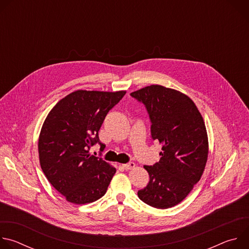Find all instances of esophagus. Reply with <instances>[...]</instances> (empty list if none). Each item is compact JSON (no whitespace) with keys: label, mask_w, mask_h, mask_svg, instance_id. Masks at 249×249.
Wrapping results in <instances>:
<instances>
[{"label":"esophagus","mask_w":249,"mask_h":249,"mask_svg":"<svg viewBox=\"0 0 249 249\" xmlns=\"http://www.w3.org/2000/svg\"><path fill=\"white\" fill-rule=\"evenodd\" d=\"M135 166H136V164H135V162H133V161H130V162H128V163L123 164V167H124L125 169H133Z\"/></svg>","instance_id":"obj_1"}]
</instances>
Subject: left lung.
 <instances>
[{
  "label": "left lung",
  "mask_w": 249,
  "mask_h": 249,
  "mask_svg": "<svg viewBox=\"0 0 249 249\" xmlns=\"http://www.w3.org/2000/svg\"><path fill=\"white\" fill-rule=\"evenodd\" d=\"M131 96L145 104L152 138L162 150L159 162L144 166L150 181L138 191V197L158 209L171 208L185 199L205 169L209 143L203 117L190 97L160 85L131 92Z\"/></svg>",
  "instance_id": "obj_1"
}]
</instances>
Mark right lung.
<instances>
[{"label": "right lung", "instance_id": "1", "mask_svg": "<svg viewBox=\"0 0 249 249\" xmlns=\"http://www.w3.org/2000/svg\"><path fill=\"white\" fill-rule=\"evenodd\" d=\"M125 93L76 90L48 113L38 140L39 161L48 181L67 201L82 205L106 193L116 168L89 151L99 142L106 114Z\"/></svg>", "mask_w": 249, "mask_h": 249}]
</instances>
